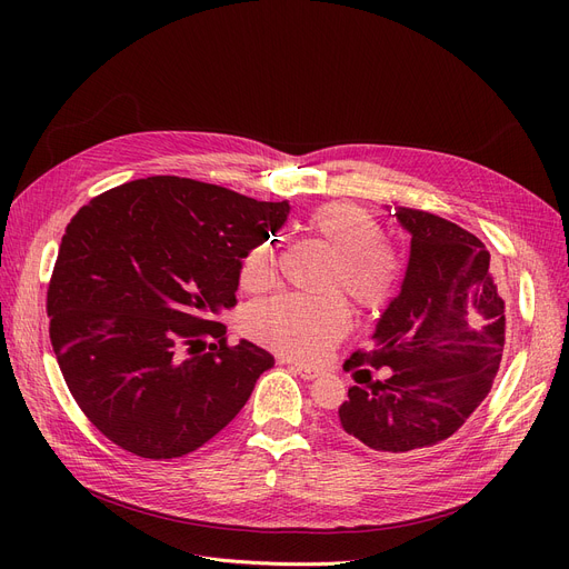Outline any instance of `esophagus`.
<instances>
[{"label": "esophagus", "instance_id": "1", "mask_svg": "<svg viewBox=\"0 0 569 569\" xmlns=\"http://www.w3.org/2000/svg\"><path fill=\"white\" fill-rule=\"evenodd\" d=\"M288 367H290V371H295L297 376L305 378V380H316L320 376V371L311 369V367H302V365H288Z\"/></svg>", "mask_w": 569, "mask_h": 569}]
</instances>
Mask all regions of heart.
Returning a JSON list of instances; mask_svg holds the SVG:
<instances>
[{
  "label": "heart",
  "instance_id": "obj_1",
  "mask_svg": "<svg viewBox=\"0 0 569 569\" xmlns=\"http://www.w3.org/2000/svg\"><path fill=\"white\" fill-rule=\"evenodd\" d=\"M311 230L335 251L327 264L320 297L277 295L244 311V332L260 346L297 362H318L348 330V307L378 313L392 300L401 277L397 253L380 242V223L355 202H330L311 217ZM277 274L274 247L264 242L249 251L239 279L249 290H264ZM340 293L337 296L336 292Z\"/></svg>",
  "mask_w": 569,
  "mask_h": 569
}]
</instances>
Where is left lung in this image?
Listing matches in <instances>:
<instances>
[{
	"label": "left lung",
	"mask_w": 569,
	"mask_h": 569,
	"mask_svg": "<svg viewBox=\"0 0 569 569\" xmlns=\"http://www.w3.org/2000/svg\"><path fill=\"white\" fill-rule=\"evenodd\" d=\"M390 217L410 232L406 279L378 320L371 350L352 352L343 369L390 367L392 376L352 385L339 425L376 452L406 455L457 433L491 392L505 300L491 256L472 232L422 209L399 207Z\"/></svg>",
	"instance_id": "1"
}]
</instances>
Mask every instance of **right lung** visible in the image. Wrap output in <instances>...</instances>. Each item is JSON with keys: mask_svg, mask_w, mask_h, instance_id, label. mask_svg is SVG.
I'll list each match as a JSON object with an SVG mask.
<instances>
[{"mask_svg": "<svg viewBox=\"0 0 569 569\" xmlns=\"http://www.w3.org/2000/svg\"><path fill=\"white\" fill-rule=\"evenodd\" d=\"M288 212L286 200L172 174L78 209L48 286L50 343L108 440L142 459L184 457L244 408L274 357L249 341L228 346L214 316L237 305L242 258Z\"/></svg>", "mask_w": 569, "mask_h": 569, "instance_id": "add662e5", "label": "right lung"}]
</instances>
